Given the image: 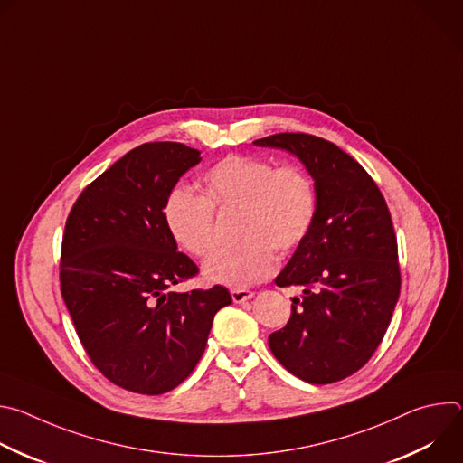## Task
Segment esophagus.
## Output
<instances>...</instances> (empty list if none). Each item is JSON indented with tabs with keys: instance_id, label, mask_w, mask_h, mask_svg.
Listing matches in <instances>:
<instances>
[{
	"instance_id": "esophagus-1",
	"label": "esophagus",
	"mask_w": 463,
	"mask_h": 463,
	"mask_svg": "<svg viewBox=\"0 0 463 463\" xmlns=\"http://www.w3.org/2000/svg\"><path fill=\"white\" fill-rule=\"evenodd\" d=\"M231 297L236 304H241L245 300H249L252 297V291L249 289H243V288H236V289H231Z\"/></svg>"
}]
</instances>
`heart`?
Returning <instances> with one entry per match:
<instances>
[{
	"label": "heart",
	"instance_id": "1",
	"mask_svg": "<svg viewBox=\"0 0 463 463\" xmlns=\"http://www.w3.org/2000/svg\"><path fill=\"white\" fill-rule=\"evenodd\" d=\"M202 195L175 186L163 203L170 238L188 254L205 258L216 247V214L238 209L231 249L205 263V277L229 288L266 280L284 256L307 238L317 216V190L311 175L295 163L275 165L258 156H227L202 175Z\"/></svg>",
	"mask_w": 463,
	"mask_h": 463
}]
</instances>
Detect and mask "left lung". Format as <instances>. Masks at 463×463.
I'll return each instance as SVG.
<instances>
[{
	"instance_id": "8db88e82",
	"label": "left lung",
	"mask_w": 463,
	"mask_h": 463,
	"mask_svg": "<svg viewBox=\"0 0 463 463\" xmlns=\"http://www.w3.org/2000/svg\"><path fill=\"white\" fill-rule=\"evenodd\" d=\"M254 145L295 154L317 190L315 223L275 280L304 295L293 298L269 348L298 379L337 383L370 361L400 298L398 238L386 202L370 174L326 139L286 131Z\"/></svg>"
}]
</instances>
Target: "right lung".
<instances>
[{
  "label": "right lung",
  "mask_w": 463,
  "mask_h": 463,
  "mask_svg": "<svg viewBox=\"0 0 463 463\" xmlns=\"http://www.w3.org/2000/svg\"><path fill=\"white\" fill-rule=\"evenodd\" d=\"M202 161L183 143L129 150L77 197L65 220L60 288L77 335L113 384L159 395L200 363L214 315L232 302L223 286L166 293L197 277L163 222L179 177Z\"/></svg>",
  "instance_id": "right-lung-1"
}]
</instances>
